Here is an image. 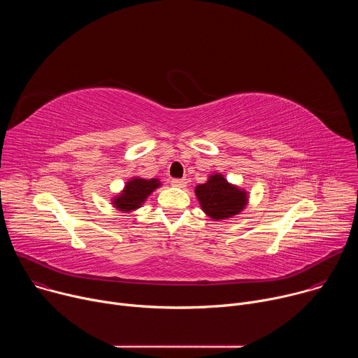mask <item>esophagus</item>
I'll return each mask as SVG.
<instances>
[{"label": "esophagus", "mask_w": 358, "mask_h": 358, "mask_svg": "<svg viewBox=\"0 0 358 358\" xmlns=\"http://www.w3.org/2000/svg\"><path fill=\"white\" fill-rule=\"evenodd\" d=\"M171 185L178 187V188H184L187 185V178H173Z\"/></svg>", "instance_id": "esophagus-1"}]
</instances>
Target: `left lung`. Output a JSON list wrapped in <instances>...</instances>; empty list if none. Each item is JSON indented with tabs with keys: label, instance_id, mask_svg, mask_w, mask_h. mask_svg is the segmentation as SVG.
<instances>
[{
	"label": "left lung",
	"instance_id": "1",
	"mask_svg": "<svg viewBox=\"0 0 358 358\" xmlns=\"http://www.w3.org/2000/svg\"><path fill=\"white\" fill-rule=\"evenodd\" d=\"M195 194L202 210L215 221L241 213L248 201L246 192L228 184L221 174L211 176L206 184L198 185Z\"/></svg>",
	"mask_w": 358,
	"mask_h": 358
}]
</instances>
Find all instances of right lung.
Returning <instances> with one entry per match:
<instances>
[{"label":"right lung","mask_w":358,"mask_h":358,"mask_svg":"<svg viewBox=\"0 0 358 358\" xmlns=\"http://www.w3.org/2000/svg\"><path fill=\"white\" fill-rule=\"evenodd\" d=\"M160 185L159 180H143L133 178L127 182L123 194L116 196L113 203L120 211H131L141 206V202Z\"/></svg>","instance_id":"1"}]
</instances>
